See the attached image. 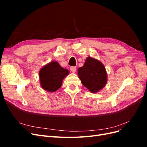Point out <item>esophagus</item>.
I'll use <instances>...</instances> for the list:
<instances>
[{
    "instance_id": "obj_1",
    "label": "esophagus",
    "mask_w": 147,
    "mask_h": 147,
    "mask_svg": "<svg viewBox=\"0 0 147 147\" xmlns=\"http://www.w3.org/2000/svg\"><path fill=\"white\" fill-rule=\"evenodd\" d=\"M70 69L72 73H75V72H76V67H71Z\"/></svg>"
}]
</instances>
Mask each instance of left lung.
Returning <instances> with one entry per match:
<instances>
[{
    "instance_id": "obj_1",
    "label": "left lung",
    "mask_w": 147,
    "mask_h": 147,
    "mask_svg": "<svg viewBox=\"0 0 147 147\" xmlns=\"http://www.w3.org/2000/svg\"><path fill=\"white\" fill-rule=\"evenodd\" d=\"M78 76L82 83L92 93L99 92L107 82V74L104 64L90 56L78 69Z\"/></svg>"
}]
</instances>
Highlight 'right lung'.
Wrapping results in <instances>:
<instances>
[{
  "instance_id": "right-lung-1",
  "label": "right lung",
  "mask_w": 147,
  "mask_h": 147,
  "mask_svg": "<svg viewBox=\"0 0 147 147\" xmlns=\"http://www.w3.org/2000/svg\"><path fill=\"white\" fill-rule=\"evenodd\" d=\"M69 71L62 67L57 61H52L41 68L39 71L41 87L48 92H55L59 89L64 78Z\"/></svg>"
}]
</instances>
